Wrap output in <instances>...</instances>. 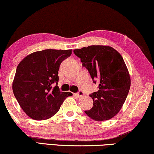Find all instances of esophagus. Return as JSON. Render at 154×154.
I'll use <instances>...</instances> for the list:
<instances>
[{"label":"esophagus","mask_w":154,"mask_h":154,"mask_svg":"<svg viewBox=\"0 0 154 154\" xmlns=\"http://www.w3.org/2000/svg\"><path fill=\"white\" fill-rule=\"evenodd\" d=\"M76 96H78V97L84 96V92L80 90V91H79V92L77 93V94H76Z\"/></svg>","instance_id":"1"}]
</instances>
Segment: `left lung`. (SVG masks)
<instances>
[{
  "mask_svg": "<svg viewBox=\"0 0 154 154\" xmlns=\"http://www.w3.org/2000/svg\"><path fill=\"white\" fill-rule=\"evenodd\" d=\"M73 51L88 70L93 82L98 84V91L90 94L93 107L84 112L94 120L110 119L120 111L131 87V77L122 56L112 47L103 45Z\"/></svg>",
  "mask_w": 154,
  "mask_h": 154,
  "instance_id": "1",
  "label": "left lung"
}]
</instances>
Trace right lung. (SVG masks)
Masks as SVG:
<instances>
[{
    "mask_svg": "<svg viewBox=\"0 0 154 154\" xmlns=\"http://www.w3.org/2000/svg\"><path fill=\"white\" fill-rule=\"evenodd\" d=\"M72 49H45L28 55L19 63L12 90L23 112L35 120L51 118L58 112L69 92H61L57 86L58 72L62 61Z\"/></svg>",
    "mask_w": 154,
    "mask_h": 154,
    "instance_id": "add662e5",
    "label": "right lung"
}]
</instances>
